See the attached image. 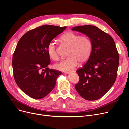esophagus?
I'll use <instances>...</instances> for the list:
<instances>
[{"label":"esophagus","instance_id":"obj_1","mask_svg":"<svg viewBox=\"0 0 129 129\" xmlns=\"http://www.w3.org/2000/svg\"><path fill=\"white\" fill-rule=\"evenodd\" d=\"M73 72H74V71H70V72H65V73H66V74H70V73H73Z\"/></svg>","mask_w":129,"mask_h":129}]
</instances>
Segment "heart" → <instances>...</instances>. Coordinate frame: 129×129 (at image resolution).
<instances>
[{"label":"heart","mask_w":129,"mask_h":129,"mask_svg":"<svg viewBox=\"0 0 129 129\" xmlns=\"http://www.w3.org/2000/svg\"><path fill=\"white\" fill-rule=\"evenodd\" d=\"M61 42L70 46L68 58L63 59L54 65L57 70L69 72L75 68L78 62H86L92 52V45L90 39L86 36H80L73 32H66L60 37ZM47 52L50 58L54 60L58 59L55 43L51 42L47 47Z\"/></svg>","instance_id":"heart-1"}]
</instances>
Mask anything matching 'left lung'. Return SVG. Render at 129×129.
<instances>
[{"instance_id":"8db88e82","label":"left lung","mask_w":129,"mask_h":129,"mask_svg":"<svg viewBox=\"0 0 129 129\" xmlns=\"http://www.w3.org/2000/svg\"><path fill=\"white\" fill-rule=\"evenodd\" d=\"M72 30L85 34L92 45L90 57L76 71L79 81L75 88L83 98L97 100L109 90L116 80L119 56L116 44L109 35L95 26H77Z\"/></svg>"}]
</instances>
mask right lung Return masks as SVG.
I'll list each match as a JSON object with an SVG mask.
<instances>
[{
  "label": "right lung",
  "instance_id": "add662e5",
  "mask_svg": "<svg viewBox=\"0 0 129 129\" xmlns=\"http://www.w3.org/2000/svg\"><path fill=\"white\" fill-rule=\"evenodd\" d=\"M66 28L51 25L39 26L25 33L17 44L12 57L13 76L20 88L33 99L46 96L62 74L46 67L51 63L47 47Z\"/></svg>",
  "mask_w": 129,
  "mask_h": 129
}]
</instances>
